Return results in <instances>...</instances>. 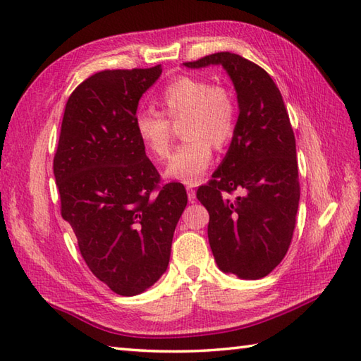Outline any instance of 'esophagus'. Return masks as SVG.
<instances>
[{"label":"esophagus","mask_w":361,"mask_h":361,"mask_svg":"<svg viewBox=\"0 0 361 361\" xmlns=\"http://www.w3.org/2000/svg\"><path fill=\"white\" fill-rule=\"evenodd\" d=\"M186 189H188V198H189V202L194 203V202H195V189H192V186H188Z\"/></svg>","instance_id":"esophagus-1"}]
</instances>
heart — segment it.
I'll use <instances>...</instances> for the list:
<instances>
[{"mask_svg": "<svg viewBox=\"0 0 361 361\" xmlns=\"http://www.w3.org/2000/svg\"><path fill=\"white\" fill-rule=\"evenodd\" d=\"M161 112L141 111L135 130L152 157L167 158L172 141L171 122L185 119L181 136L186 142L175 150L164 171L167 178L186 185L200 181L212 161V150L233 137L237 106L231 91L194 75H180L159 94Z\"/></svg>", "mask_w": 361, "mask_h": 361, "instance_id": "obj_1", "label": "heart"}]
</instances>
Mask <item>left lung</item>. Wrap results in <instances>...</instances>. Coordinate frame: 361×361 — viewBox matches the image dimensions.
<instances>
[{
  "label": "left lung",
  "mask_w": 361,
  "mask_h": 361,
  "mask_svg": "<svg viewBox=\"0 0 361 361\" xmlns=\"http://www.w3.org/2000/svg\"><path fill=\"white\" fill-rule=\"evenodd\" d=\"M188 68L221 65L237 93L239 118L231 144L197 198L209 212L208 237L224 273L260 279L287 255L299 204L296 142L279 88L262 68L217 52ZM242 190L229 201L224 192Z\"/></svg>",
  "instance_id": "8db88e82"
}]
</instances>
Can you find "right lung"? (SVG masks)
<instances>
[{
  "label": "right lung",
  "mask_w": 361,
  "mask_h": 361,
  "mask_svg": "<svg viewBox=\"0 0 361 361\" xmlns=\"http://www.w3.org/2000/svg\"><path fill=\"white\" fill-rule=\"evenodd\" d=\"M161 73V65L106 70L83 80L66 102L54 157L62 217L90 270L121 296L164 274L188 204L180 183L158 186L135 130L140 99Z\"/></svg>",
  "instance_id": "obj_1"
}]
</instances>
